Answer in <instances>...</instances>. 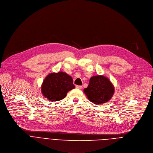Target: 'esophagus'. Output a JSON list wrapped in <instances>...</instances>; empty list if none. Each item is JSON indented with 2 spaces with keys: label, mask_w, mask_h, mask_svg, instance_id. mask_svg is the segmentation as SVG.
I'll use <instances>...</instances> for the list:
<instances>
[{
  "label": "esophagus",
  "mask_w": 153,
  "mask_h": 153,
  "mask_svg": "<svg viewBox=\"0 0 153 153\" xmlns=\"http://www.w3.org/2000/svg\"><path fill=\"white\" fill-rule=\"evenodd\" d=\"M75 87H76V89H81L82 88L81 86H78V85H76Z\"/></svg>",
  "instance_id": "obj_1"
}]
</instances>
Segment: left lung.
<instances>
[{
    "label": "left lung",
    "instance_id": "1",
    "mask_svg": "<svg viewBox=\"0 0 153 153\" xmlns=\"http://www.w3.org/2000/svg\"><path fill=\"white\" fill-rule=\"evenodd\" d=\"M88 98L94 104L101 105L107 103L112 97L114 87L111 81L103 75L91 78L87 88L84 89Z\"/></svg>",
    "mask_w": 153,
    "mask_h": 153
}]
</instances>
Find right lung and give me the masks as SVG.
I'll use <instances>...</instances> for the list:
<instances>
[{
    "instance_id": "add662e5",
    "label": "right lung",
    "mask_w": 153,
    "mask_h": 153,
    "mask_svg": "<svg viewBox=\"0 0 153 153\" xmlns=\"http://www.w3.org/2000/svg\"><path fill=\"white\" fill-rule=\"evenodd\" d=\"M75 88L72 78L63 72L52 73L44 79L41 92L48 100L57 101L66 97L67 93Z\"/></svg>"
}]
</instances>
